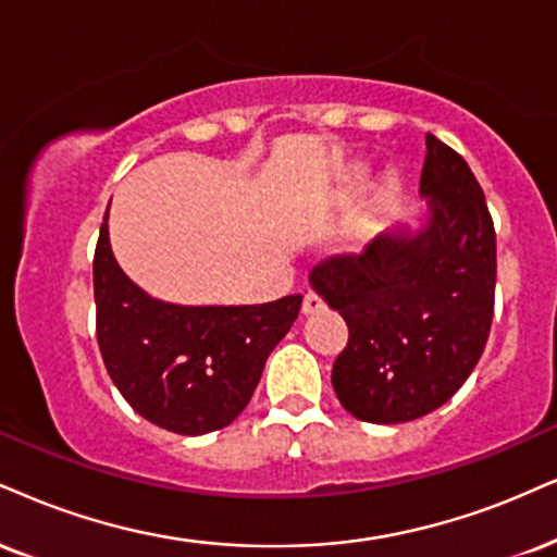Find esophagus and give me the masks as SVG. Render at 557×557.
<instances>
[{"mask_svg":"<svg viewBox=\"0 0 557 557\" xmlns=\"http://www.w3.org/2000/svg\"><path fill=\"white\" fill-rule=\"evenodd\" d=\"M322 307H325V301H322V297H320L318 292H307L305 294V301H301V312L314 314V312H320Z\"/></svg>","mask_w":557,"mask_h":557,"instance_id":"obj_1","label":"esophagus"}]
</instances>
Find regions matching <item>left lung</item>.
<instances>
[{"label":"left lung","instance_id":"1","mask_svg":"<svg viewBox=\"0 0 557 557\" xmlns=\"http://www.w3.org/2000/svg\"><path fill=\"white\" fill-rule=\"evenodd\" d=\"M418 232L380 235L361 256H335L310 281L346 320L333 389L369 423L416 421L442 408L472 374L493 322L496 230L468 162L425 136Z\"/></svg>","mask_w":557,"mask_h":557}]
</instances>
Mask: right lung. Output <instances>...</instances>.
<instances>
[{
	"label": "right lung",
	"mask_w": 557,
	"mask_h": 557,
	"mask_svg": "<svg viewBox=\"0 0 557 557\" xmlns=\"http://www.w3.org/2000/svg\"><path fill=\"white\" fill-rule=\"evenodd\" d=\"M92 278L95 331L113 384L136 413L183 436L224 429L243 413L301 307V294L239 307L152 299L115 263L108 211Z\"/></svg>",
	"instance_id": "right-lung-1"
}]
</instances>
